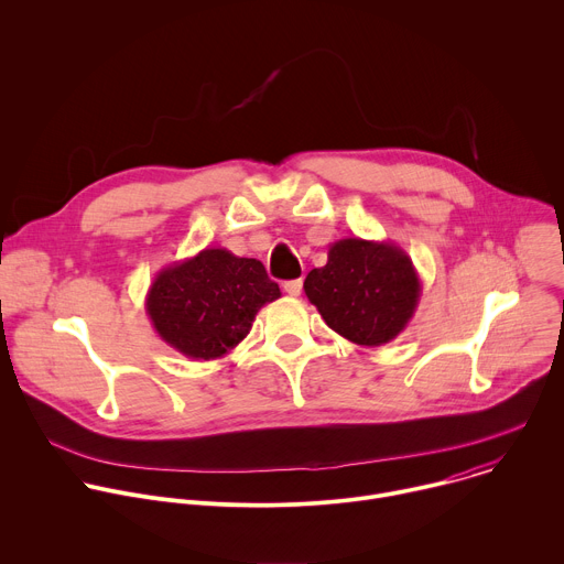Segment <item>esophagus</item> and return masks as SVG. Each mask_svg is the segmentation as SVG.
I'll list each match as a JSON object with an SVG mask.
<instances>
[{
	"label": "esophagus",
	"instance_id": "esophagus-1",
	"mask_svg": "<svg viewBox=\"0 0 564 564\" xmlns=\"http://www.w3.org/2000/svg\"><path fill=\"white\" fill-rule=\"evenodd\" d=\"M301 288H303V281H301V279L285 281V283H283V290H285L290 296H299V294H301Z\"/></svg>",
	"mask_w": 564,
	"mask_h": 564
}]
</instances>
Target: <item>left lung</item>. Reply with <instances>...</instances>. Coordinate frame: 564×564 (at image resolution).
I'll list each match as a JSON object with an SVG mask.
<instances>
[{
	"label": "left lung",
	"mask_w": 564,
	"mask_h": 564,
	"mask_svg": "<svg viewBox=\"0 0 564 564\" xmlns=\"http://www.w3.org/2000/svg\"><path fill=\"white\" fill-rule=\"evenodd\" d=\"M303 290L328 328L375 348L404 333L422 281L411 257L390 240L341 238L330 246L328 263L305 276Z\"/></svg>",
	"instance_id": "1"
}]
</instances>
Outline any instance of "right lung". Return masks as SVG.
I'll return each mask as SVG.
<instances>
[{
    "label": "right lung",
    "instance_id": "obj_1",
    "mask_svg": "<svg viewBox=\"0 0 564 564\" xmlns=\"http://www.w3.org/2000/svg\"><path fill=\"white\" fill-rule=\"evenodd\" d=\"M279 296L261 261L205 248L160 270L144 307L167 346L194 361H212L243 341L259 310Z\"/></svg>",
    "mask_w": 564,
    "mask_h": 564
}]
</instances>
